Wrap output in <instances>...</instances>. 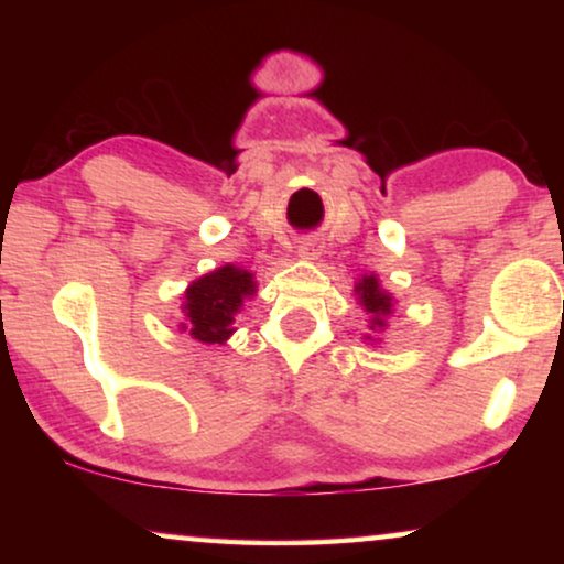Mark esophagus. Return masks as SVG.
<instances>
[{
	"label": "esophagus",
	"instance_id": "obj_1",
	"mask_svg": "<svg viewBox=\"0 0 564 564\" xmlns=\"http://www.w3.org/2000/svg\"><path fill=\"white\" fill-rule=\"evenodd\" d=\"M321 253H323V243L318 241V238H307V241L297 246V257L305 259V261L321 259Z\"/></svg>",
	"mask_w": 564,
	"mask_h": 564
}]
</instances>
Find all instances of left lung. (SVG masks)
<instances>
[{
	"label": "left lung",
	"instance_id": "8db88e82",
	"mask_svg": "<svg viewBox=\"0 0 564 564\" xmlns=\"http://www.w3.org/2000/svg\"><path fill=\"white\" fill-rule=\"evenodd\" d=\"M354 295H357L361 311L369 315V334L361 336V341L380 346V334L388 326V318L395 311L398 300L392 297V292L382 288L377 274H361L357 284H354Z\"/></svg>",
	"mask_w": 564,
	"mask_h": 564
}]
</instances>
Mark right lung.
Listing matches in <instances>:
<instances>
[{
  "label": "right lung",
  "instance_id": "add662e5",
  "mask_svg": "<svg viewBox=\"0 0 564 564\" xmlns=\"http://www.w3.org/2000/svg\"><path fill=\"white\" fill-rule=\"evenodd\" d=\"M257 295V276L249 269L226 264L213 269L184 290L180 330L199 344H226L236 334V315Z\"/></svg>",
  "mask_w": 564,
  "mask_h": 564
}]
</instances>
